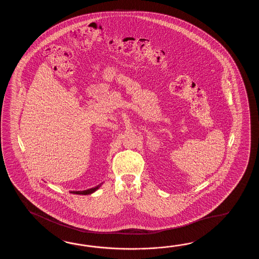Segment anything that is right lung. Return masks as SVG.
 <instances>
[{"mask_svg":"<svg viewBox=\"0 0 259 259\" xmlns=\"http://www.w3.org/2000/svg\"><path fill=\"white\" fill-rule=\"evenodd\" d=\"M100 186H101V185H98V186H96V187L92 188V189L85 190V191H73V192H70V193H74V194H83V195H87V194H91V193H94L96 190L99 189Z\"/></svg>","mask_w":259,"mask_h":259,"instance_id":"add662e5","label":"right lung"}]
</instances>
